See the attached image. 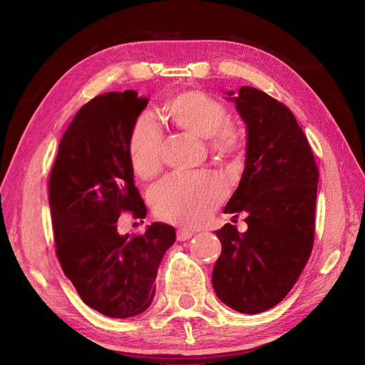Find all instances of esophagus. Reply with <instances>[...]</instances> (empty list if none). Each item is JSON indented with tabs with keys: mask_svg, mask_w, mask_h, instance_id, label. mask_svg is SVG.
I'll use <instances>...</instances> for the list:
<instances>
[{
	"mask_svg": "<svg viewBox=\"0 0 365 365\" xmlns=\"http://www.w3.org/2000/svg\"><path fill=\"white\" fill-rule=\"evenodd\" d=\"M193 237V232L188 229H178L177 230V240L178 241H187Z\"/></svg>",
	"mask_w": 365,
	"mask_h": 365,
	"instance_id": "obj_1",
	"label": "esophagus"
}]
</instances>
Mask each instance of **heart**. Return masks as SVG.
<instances>
[{
  "label": "heart",
  "instance_id": "obj_1",
  "mask_svg": "<svg viewBox=\"0 0 365 365\" xmlns=\"http://www.w3.org/2000/svg\"><path fill=\"white\" fill-rule=\"evenodd\" d=\"M172 124L181 132L207 139V148L218 163H233L244 154L245 132L230 121L229 109L208 94L188 90L166 103ZM163 135L150 115H140L128 138V157L133 170L151 180L162 170ZM226 196L223 181L210 173L173 175L151 192V205L162 220L195 226L202 223Z\"/></svg>",
  "mask_w": 365,
  "mask_h": 365
}]
</instances>
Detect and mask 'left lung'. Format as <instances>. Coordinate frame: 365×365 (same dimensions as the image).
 I'll use <instances>...</instances> for the list:
<instances>
[{
    "instance_id": "obj_1",
    "label": "left lung",
    "mask_w": 365,
    "mask_h": 365,
    "mask_svg": "<svg viewBox=\"0 0 365 365\" xmlns=\"http://www.w3.org/2000/svg\"><path fill=\"white\" fill-rule=\"evenodd\" d=\"M230 100L247 124V158L225 212L237 218L247 212L249 229L241 233L227 223L215 230L222 253L212 286L230 309L256 314L290 292L312 255L319 169L302 128L282 101L252 86H241Z\"/></svg>"
}]
</instances>
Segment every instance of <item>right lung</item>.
<instances>
[{"mask_svg":"<svg viewBox=\"0 0 365 365\" xmlns=\"http://www.w3.org/2000/svg\"><path fill=\"white\" fill-rule=\"evenodd\" d=\"M147 103L127 90L83 105L61 138L48 184L56 257L82 301L109 317L150 307L158 265L175 242V229L163 223L135 237L116 232L123 212L147 214L128 157Z\"/></svg>","mask_w":365,"mask_h":365,"instance_id":"obj_1","label":"right lung"}]
</instances>
